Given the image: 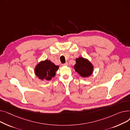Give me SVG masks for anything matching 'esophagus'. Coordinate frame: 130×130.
<instances>
[{"instance_id": "obj_1", "label": "esophagus", "mask_w": 130, "mask_h": 130, "mask_svg": "<svg viewBox=\"0 0 130 130\" xmlns=\"http://www.w3.org/2000/svg\"><path fill=\"white\" fill-rule=\"evenodd\" d=\"M68 65V62H66L65 63L62 64V66H67Z\"/></svg>"}]
</instances>
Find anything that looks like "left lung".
<instances>
[{"label":"left lung","instance_id":"1","mask_svg":"<svg viewBox=\"0 0 130 130\" xmlns=\"http://www.w3.org/2000/svg\"><path fill=\"white\" fill-rule=\"evenodd\" d=\"M75 71H77L82 77H88L93 72V66L89 61L80 57L76 59V64L74 66Z\"/></svg>","mask_w":130,"mask_h":130}]
</instances>
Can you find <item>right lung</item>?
<instances>
[{"instance_id":"right-lung-1","label":"right lung","mask_w":130,"mask_h":130,"mask_svg":"<svg viewBox=\"0 0 130 130\" xmlns=\"http://www.w3.org/2000/svg\"><path fill=\"white\" fill-rule=\"evenodd\" d=\"M58 68V66H56L50 60H45L38 64L35 68V73L39 79L49 81L55 77Z\"/></svg>"}]
</instances>
